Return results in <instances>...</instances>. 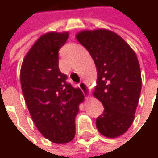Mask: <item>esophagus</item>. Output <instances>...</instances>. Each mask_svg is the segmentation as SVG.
I'll return each mask as SVG.
<instances>
[{
  "instance_id": "obj_1",
  "label": "esophagus",
  "mask_w": 158,
  "mask_h": 158,
  "mask_svg": "<svg viewBox=\"0 0 158 158\" xmlns=\"http://www.w3.org/2000/svg\"><path fill=\"white\" fill-rule=\"evenodd\" d=\"M79 89H81V90L84 92V94L86 95V98H87V97L89 95V87H88V85L86 84V82L81 81L79 84Z\"/></svg>"
}]
</instances>
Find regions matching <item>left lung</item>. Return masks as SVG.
Instances as JSON below:
<instances>
[{"instance_id": "8db88e82", "label": "left lung", "mask_w": 158, "mask_h": 158, "mask_svg": "<svg viewBox=\"0 0 158 158\" xmlns=\"http://www.w3.org/2000/svg\"><path fill=\"white\" fill-rule=\"evenodd\" d=\"M76 38L97 68L93 95L104 107L96 119L97 129L106 137H118L132 125L140 98L142 79L137 56L121 36L109 30L82 31Z\"/></svg>"}]
</instances>
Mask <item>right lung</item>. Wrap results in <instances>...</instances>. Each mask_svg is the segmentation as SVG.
I'll use <instances>...</instances> for the list:
<instances>
[{"label":"right lung","instance_id":"add662e5","mask_svg":"<svg viewBox=\"0 0 158 158\" xmlns=\"http://www.w3.org/2000/svg\"><path fill=\"white\" fill-rule=\"evenodd\" d=\"M68 38V32L42 35L26 54L20 73L24 101L35 126L56 143L74 138L75 117L84 101L82 91L68 83L58 68V50Z\"/></svg>","mask_w":158,"mask_h":158}]
</instances>
